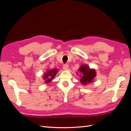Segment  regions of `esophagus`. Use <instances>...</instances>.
Listing matches in <instances>:
<instances>
[{"label":"esophagus","mask_w":131,"mask_h":131,"mask_svg":"<svg viewBox=\"0 0 131 131\" xmlns=\"http://www.w3.org/2000/svg\"><path fill=\"white\" fill-rule=\"evenodd\" d=\"M63 69L65 70H67V69H68V65L67 64H64V65H63Z\"/></svg>","instance_id":"obj_1"}]
</instances>
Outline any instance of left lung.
I'll use <instances>...</instances> for the list:
<instances>
[{
  "mask_svg": "<svg viewBox=\"0 0 131 131\" xmlns=\"http://www.w3.org/2000/svg\"><path fill=\"white\" fill-rule=\"evenodd\" d=\"M81 74L80 82L83 85H86L92 82L93 78L96 77V71L93 69H90L88 65H82L78 69Z\"/></svg>",
  "mask_w": 131,
  "mask_h": 131,
  "instance_id": "1",
  "label": "left lung"
}]
</instances>
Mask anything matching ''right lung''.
Segmentation results:
<instances>
[{
  "label": "right lung",
  "instance_id": "obj_1",
  "mask_svg": "<svg viewBox=\"0 0 131 131\" xmlns=\"http://www.w3.org/2000/svg\"><path fill=\"white\" fill-rule=\"evenodd\" d=\"M58 71L57 69H54L51 70L47 71V72L44 75L43 79H44L45 82L46 84H48L49 82L52 80V79L54 78V77L56 75Z\"/></svg>",
  "mask_w": 131,
  "mask_h": 131
}]
</instances>
